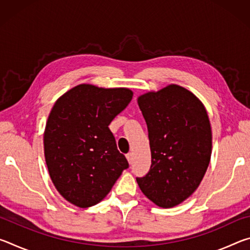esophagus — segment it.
<instances>
[{"label": "esophagus", "mask_w": 250, "mask_h": 250, "mask_svg": "<svg viewBox=\"0 0 250 250\" xmlns=\"http://www.w3.org/2000/svg\"><path fill=\"white\" fill-rule=\"evenodd\" d=\"M125 156H126V160H128V162H129L130 164L132 163V161H133V154L131 153V152H129V153L126 154Z\"/></svg>", "instance_id": "obj_1"}]
</instances>
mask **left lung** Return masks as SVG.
I'll return each instance as SVG.
<instances>
[{
    "label": "left lung",
    "mask_w": 250,
    "mask_h": 250,
    "mask_svg": "<svg viewBox=\"0 0 250 250\" xmlns=\"http://www.w3.org/2000/svg\"><path fill=\"white\" fill-rule=\"evenodd\" d=\"M138 104L147 125L152 160L149 172L137 182L150 201L170 208L195 192L208 167V116L200 99L177 84L146 92Z\"/></svg>",
    "instance_id": "obj_1"
}]
</instances>
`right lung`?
<instances>
[{
  "mask_svg": "<svg viewBox=\"0 0 250 250\" xmlns=\"http://www.w3.org/2000/svg\"><path fill=\"white\" fill-rule=\"evenodd\" d=\"M132 96L128 88L82 83L55 103L44 132L45 160L55 188L71 204H98L129 167L108 125Z\"/></svg>",
  "mask_w": 250,
  "mask_h": 250,
  "instance_id": "obj_1",
  "label": "right lung"
}]
</instances>
